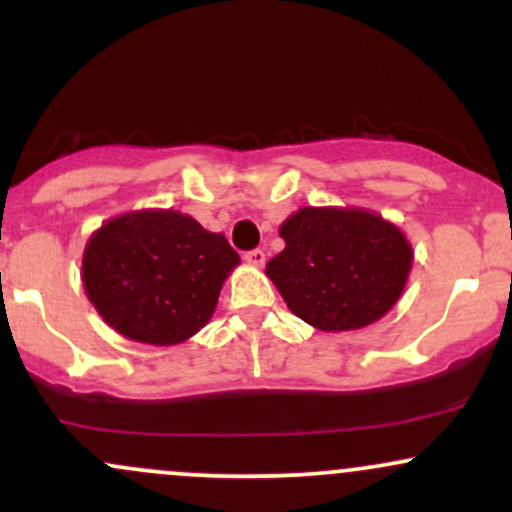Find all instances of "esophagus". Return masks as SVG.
Returning a JSON list of instances; mask_svg holds the SVG:
<instances>
[{
    "instance_id": "esophagus-1",
    "label": "esophagus",
    "mask_w": 512,
    "mask_h": 512,
    "mask_svg": "<svg viewBox=\"0 0 512 512\" xmlns=\"http://www.w3.org/2000/svg\"><path fill=\"white\" fill-rule=\"evenodd\" d=\"M244 261L249 263V266H256V268H261L263 263H266V254H263L261 249H254V251H246L244 254Z\"/></svg>"
}]
</instances>
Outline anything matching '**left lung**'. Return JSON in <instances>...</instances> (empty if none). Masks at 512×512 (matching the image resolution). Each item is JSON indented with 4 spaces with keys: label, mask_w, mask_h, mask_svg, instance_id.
<instances>
[{
    "label": "left lung",
    "mask_w": 512,
    "mask_h": 512,
    "mask_svg": "<svg viewBox=\"0 0 512 512\" xmlns=\"http://www.w3.org/2000/svg\"><path fill=\"white\" fill-rule=\"evenodd\" d=\"M285 249L266 276L290 312L322 332L381 320L403 295L412 268L408 236L364 207H300L280 224Z\"/></svg>",
    "instance_id": "1"
}]
</instances>
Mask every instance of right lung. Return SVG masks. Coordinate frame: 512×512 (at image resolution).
<instances>
[{
    "label": "right lung",
    "mask_w": 512,
    "mask_h": 512,
    "mask_svg": "<svg viewBox=\"0 0 512 512\" xmlns=\"http://www.w3.org/2000/svg\"><path fill=\"white\" fill-rule=\"evenodd\" d=\"M236 266L239 254L229 241L190 214L136 210L107 219L87 239L82 285L114 332L170 346L210 322Z\"/></svg>",
    "instance_id": "obj_1"
}]
</instances>
